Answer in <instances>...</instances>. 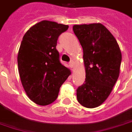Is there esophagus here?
Segmentation results:
<instances>
[{"instance_id":"obj_1","label":"esophagus","mask_w":132,"mask_h":132,"mask_svg":"<svg viewBox=\"0 0 132 132\" xmlns=\"http://www.w3.org/2000/svg\"><path fill=\"white\" fill-rule=\"evenodd\" d=\"M69 66H70L71 68H73V66H74V63H73V61H71L69 63Z\"/></svg>"}]
</instances>
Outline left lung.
Here are the masks:
<instances>
[{
    "label": "left lung",
    "mask_w": 132,
    "mask_h": 132,
    "mask_svg": "<svg viewBox=\"0 0 132 132\" xmlns=\"http://www.w3.org/2000/svg\"><path fill=\"white\" fill-rule=\"evenodd\" d=\"M73 31L84 51V84L76 90L77 100L86 108L101 105L111 94L119 75L121 53L115 38L101 23L75 25Z\"/></svg>",
    "instance_id": "8db88e82"
}]
</instances>
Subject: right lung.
<instances>
[{
	"mask_svg": "<svg viewBox=\"0 0 132 132\" xmlns=\"http://www.w3.org/2000/svg\"><path fill=\"white\" fill-rule=\"evenodd\" d=\"M69 26L43 21L26 33L18 54V71L28 96L46 106L58 97L60 87L71 74L60 61L57 40Z\"/></svg>",
	"mask_w": 132,
	"mask_h": 132,
	"instance_id": "right-lung-1",
	"label": "right lung"
}]
</instances>
